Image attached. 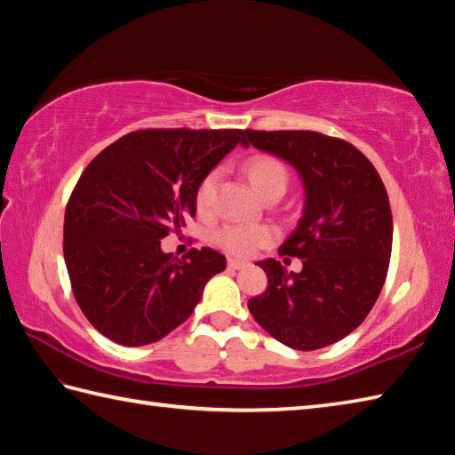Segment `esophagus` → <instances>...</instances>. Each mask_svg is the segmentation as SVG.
<instances>
[{"mask_svg":"<svg viewBox=\"0 0 455 455\" xmlns=\"http://www.w3.org/2000/svg\"><path fill=\"white\" fill-rule=\"evenodd\" d=\"M246 266H248V262H244V259H236V258H230L228 259V267L230 269H243Z\"/></svg>","mask_w":455,"mask_h":455,"instance_id":"1","label":"esophagus"}]
</instances>
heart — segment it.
I'll return each instance as SVG.
<instances>
[{"instance_id": "1", "label": "heart", "mask_w": 455, "mask_h": 455, "mask_svg": "<svg viewBox=\"0 0 455 455\" xmlns=\"http://www.w3.org/2000/svg\"><path fill=\"white\" fill-rule=\"evenodd\" d=\"M248 181L252 183L259 197H266L272 191H285L287 188V168L277 158L269 154H254L244 164ZM219 172L212 170L199 181L196 191V205L201 212L212 207L217 196ZM274 240V230L267 227H248V225H227L215 233V243L230 254L250 256L259 246H266Z\"/></svg>"}]
</instances>
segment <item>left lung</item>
Here are the masks:
<instances>
[{"label":"left lung","mask_w":455,"mask_h":455,"mask_svg":"<svg viewBox=\"0 0 455 455\" xmlns=\"http://www.w3.org/2000/svg\"><path fill=\"white\" fill-rule=\"evenodd\" d=\"M244 147L274 154L299 173L303 217L279 254L303 259L299 274L274 258L258 266L267 289L248 301L256 323L293 350L342 340L371 311L387 277L393 219L379 173L350 142L313 131H244Z\"/></svg>","instance_id":"8db88e82"}]
</instances>
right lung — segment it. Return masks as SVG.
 Returning a JSON list of instances; mask_svg holds the SVG:
<instances>
[{"label": "right lung", "mask_w": 455, "mask_h": 455, "mask_svg": "<svg viewBox=\"0 0 455 455\" xmlns=\"http://www.w3.org/2000/svg\"><path fill=\"white\" fill-rule=\"evenodd\" d=\"M236 144L244 131H134L84 170L64 215V259L82 313L109 340H162L227 267L217 250L180 259L160 240L196 217L199 181Z\"/></svg>", "instance_id": "obj_1"}]
</instances>
